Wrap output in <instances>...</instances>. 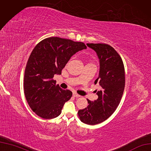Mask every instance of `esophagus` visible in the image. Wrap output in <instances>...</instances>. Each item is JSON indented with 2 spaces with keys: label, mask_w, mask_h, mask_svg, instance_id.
Segmentation results:
<instances>
[{
  "label": "esophagus",
  "mask_w": 151,
  "mask_h": 151,
  "mask_svg": "<svg viewBox=\"0 0 151 151\" xmlns=\"http://www.w3.org/2000/svg\"><path fill=\"white\" fill-rule=\"evenodd\" d=\"M73 96H74V97H81L80 95L77 94V93H76V92H74V93H73Z\"/></svg>",
  "instance_id": "obj_1"
}]
</instances>
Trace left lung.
Wrapping results in <instances>:
<instances>
[{
  "mask_svg": "<svg viewBox=\"0 0 151 151\" xmlns=\"http://www.w3.org/2000/svg\"><path fill=\"white\" fill-rule=\"evenodd\" d=\"M87 45L99 59V73L94 83L99 84L101 90L96 91L97 100L87 99L89 105L78 111V115L82 122L96 125L110 117L120 103L125 87V71L121 56L112 47L106 44Z\"/></svg>",
  "mask_w": 151,
  "mask_h": 151,
  "instance_id": "8db88e82",
  "label": "left lung"
}]
</instances>
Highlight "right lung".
<instances>
[{"instance_id": "right-lung-1", "label": "right lung", "mask_w": 151, "mask_h": 151, "mask_svg": "<svg viewBox=\"0 0 151 151\" xmlns=\"http://www.w3.org/2000/svg\"><path fill=\"white\" fill-rule=\"evenodd\" d=\"M86 49L83 42L58 37L45 39L35 47L25 67L24 89L28 104L38 116L50 119L60 115L72 92L55 85L52 78L61 74L72 55Z\"/></svg>"}]
</instances>
